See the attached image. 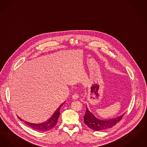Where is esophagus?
Masks as SVG:
<instances>
[{
    "label": "esophagus",
    "mask_w": 147,
    "mask_h": 147,
    "mask_svg": "<svg viewBox=\"0 0 147 147\" xmlns=\"http://www.w3.org/2000/svg\"><path fill=\"white\" fill-rule=\"evenodd\" d=\"M78 98V94L77 93H74V95L72 96V98L74 99H77Z\"/></svg>",
    "instance_id": "1"
}]
</instances>
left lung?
I'll return each mask as SVG.
<instances>
[{
	"label": "left lung",
	"mask_w": 147,
	"mask_h": 147,
	"mask_svg": "<svg viewBox=\"0 0 147 147\" xmlns=\"http://www.w3.org/2000/svg\"><path fill=\"white\" fill-rule=\"evenodd\" d=\"M123 116V114L116 118L108 120H100L92 114L86 107V111L84 116V122L88 127L94 131H102L114 126L121 120Z\"/></svg>",
	"instance_id": "obj_1"
}]
</instances>
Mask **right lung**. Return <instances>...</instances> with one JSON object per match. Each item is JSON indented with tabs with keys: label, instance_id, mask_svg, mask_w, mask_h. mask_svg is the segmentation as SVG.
Returning <instances> with one entry per match:
<instances>
[{
	"label": "right lung",
	"instance_id": "add662e5",
	"mask_svg": "<svg viewBox=\"0 0 147 147\" xmlns=\"http://www.w3.org/2000/svg\"><path fill=\"white\" fill-rule=\"evenodd\" d=\"M64 102L60 105V107L57 109V110L55 111V113L51 116V117L49 118V120H48L47 121L43 123H30L28 122L24 121L22 119L20 118L19 117H18V118L21 121H24L26 124V125H27L30 127L32 128L34 130L39 131H44V132L51 130L53 128H54L57 123V120L60 114V109L61 107L64 104Z\"/></svg>",
	"mask_w": 147,
	"mask_h": 147
}]
</instances>
